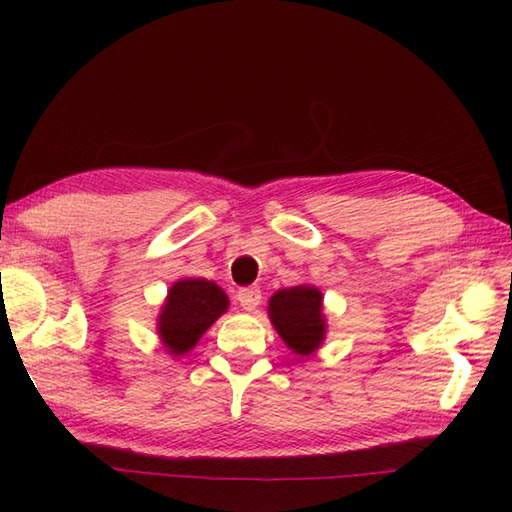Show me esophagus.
Here are the masks:
<instances>
[{"instance_id": "1", "label": "esophagus", "mask_w": 512, "mask_h": 512, "mask_svg": "<svg viewBox=\"0 0 512 512\" xmlns=\"http://www.w3.org/2000/svg\"><path fill=\"white\" fill-rule=\"evenodd\" d=\"M237 301L246 312H253L259 306V303H262V290H259L257 286L242 288L237 292Z\"/></svg>"}]
</instances>
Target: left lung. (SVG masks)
<instances>
[{"mask_svg": "<svg viewBox=\"0 0 512 512\" xmlns=\"http://www.w3.org/2000/svg\"><path fill=\"white\" fill-rule=\"evenodd\" d=\"M268 317L292 352L312 356L325 339L323 295L314 286L277 290L268 301Z\"/></svg>", "mask_w": 512, "mask_h": 512, "instance_id": "left-lung-1", "label": "left lung"}]
</instances>
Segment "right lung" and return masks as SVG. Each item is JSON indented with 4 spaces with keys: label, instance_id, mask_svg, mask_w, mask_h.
Instances as JSON below:
<instances>
[{
    "label": "right lung",
    "instance_id": "add662e5",
    "mask_svg": "<svg viewBox=\"0 0 512 512\" xmlns=\"http://www.w3.org/2000/svg\"><path fill=\"white\" fill-rule=\"evenodd\" d=\"M228 310L226 292L206 279H180L169 288L158 317V336L167 352L182 356Z\"/></svg>",
    "mask_w": 512,
    "mask_h": 512
}]
</instances>
